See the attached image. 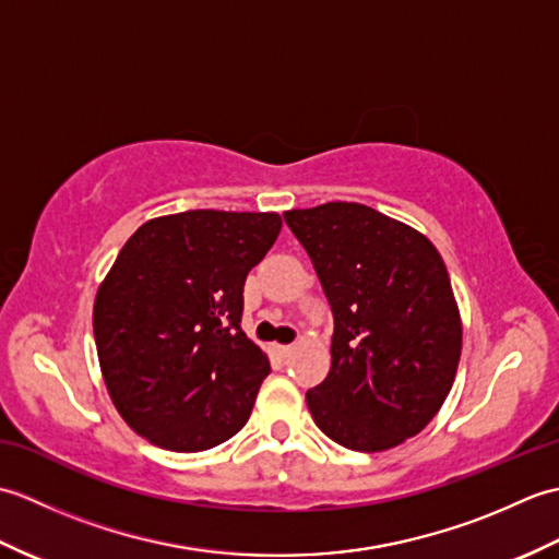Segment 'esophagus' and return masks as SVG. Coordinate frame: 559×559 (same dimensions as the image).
I'll list each match as a JSON object with an SVG mask.
<instances>
[{"label":"esophagus","mask_w":559,"mask_h":559,"mask_svg":"<svg viewBox=\"0 0 559 559\" xmlns=\"http://www.w3.org/2000/svg\"><path fill=\"white\" fill-rule=\"evenodd\" d=\"M290 350H293V346H283V343H276V346H273V353H276L278 358H288Z\"/></svg>","instance_id":"obj_1"}]
</instances>
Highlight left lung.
<instances>
[{"instance_id":"obj_1","label":"left lung","mask_w":559,"mask_h":559,"mask_svg":"<svg viewBox=\"0 0 559 559\" xmlns=\"http://www.w3.org/2000/svg\"><path fill=\"white\" fill-rule=\"evenodd\" d=\"M334 312L331 370L307 391L319 430L353 451H386L442 408L461 360V314L437 247L365 204L283 213Z\"/></svg>"}]
</instances>
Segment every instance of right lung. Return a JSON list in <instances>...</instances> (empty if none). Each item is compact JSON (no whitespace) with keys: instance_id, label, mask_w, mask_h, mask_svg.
Returning a JSON list of instances; mask_svg holds the SVG:
<instances>
[{"instance_id":"right-lung-1","label":"right lung","mask_w":559,"mask_h":559,"mask_svg":"<svg viewBox=\"0 0 559 559\" xmlns=\"http://www.w3.org/2000/svg\"><path fill=\"white\" fill-rule=\"evenodd\" d=\"M278 213L197 209L146 221L93 305L100 372L124 423L168 451H206L245 427L271 372L240 326L247 273Z\"/></svg>"}]
</instances>
